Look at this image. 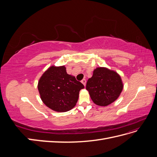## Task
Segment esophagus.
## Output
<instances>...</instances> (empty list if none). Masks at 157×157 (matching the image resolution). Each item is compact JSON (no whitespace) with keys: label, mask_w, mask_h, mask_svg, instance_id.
Masks as SVG:
<instances>
[{"label":"esophagus","mask_w":157,"mask_h":157,"mask_svg":"<svg viewBox=\"0 0 157 157\" xmlns=\"http://www.w3.org/2000/svg\"><path fill=\"white\" fill-rule=\"evenodd\" d=\"M81 82L84 85V86H86V79H82V80H81Z\"/></svg>","instance_id":"esophagus-1"}]
</instances>
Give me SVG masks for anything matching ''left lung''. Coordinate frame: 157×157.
<instances>
[{
	"label": "left lung",
	"instance_id": "left-lung-1",
	"mask_svg": "<svg viewBox=\"0 0 157 157\" xmlns=\"http://www.w3.org/2000/svg\"><path fill=\"white\" fill-rule=\"evenodd\" d=\"M86 90L93 102L99 106H107L119 97L123 89L120 75L105 67H98L86 83Z\"/></svg>",
	"mask_w": 157,
	"mask_h": 157
}]
</instances>
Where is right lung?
<instances>
[{"label": "right lung", "instance_id": "1", "mask_svg": "<svg viewBox=\"0 0 157 157\" xmlns=\"http://www.w3.org/2000/svg\"><path fill=\"white\" fill-rule=\"evenodd\" d=\"M84 85L66 72L65 66H52L42 75L38 90L42 101L52 110L66 112L77 103Z\"/></svg>", "mask_w": 157, "mask_h": 157}]
</instances>
